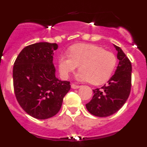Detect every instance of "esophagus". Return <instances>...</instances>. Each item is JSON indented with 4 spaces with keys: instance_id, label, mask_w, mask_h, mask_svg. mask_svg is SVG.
Returning a JSON list of instances; mask_svg holds the SVG:
<instances>
[{
    "instance_id": "34e87169",
    "label": "esophagus",
    "mask_w": 147,
    "mask_h": 147,
    "mask_svg": "<svg viewBox=\"0 0 147 147\" xmlns=\"http://www.w3.org/2000/svg\"><path fill=\"white\" fill-rule=\"evenodd\" d=\"M71 88H73V89H77V88H80V85H74V84H72L71 85Z\"/></svg>"
}]
</instances>
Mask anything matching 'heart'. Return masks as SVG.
Returning <instances> with one entry per match:
<instances>
[{
	"mask_svg": "<svg viewBox=\"0 0 147 147\" xmlns=\"http://www.w3.org/2000/svg\"><path fill=\"white\" fill-rule=\"evenodd\" d=\"M117 64L115 54L102 48L90 44H78L71 47L70 55L59 59L61 76L67 78L80 66L76 79L88 81L92 85H102L111 77Z\"/></svg>",
	"mask_w": 147,
	"mask_h": 147,
	"instance_id": "1",
	"label": "heart"
}]
</instances>
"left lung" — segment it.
<instances>
[{
  "label": "left lung",
  "mask_w": 147,
  "mask_h": 147,
  "mask_svg": "<svg viewBox=\"0 0 147 147\" xmlns=\"http://www.w3.org/2000/svg\"><path fill=\"white\" fill-rule=\"evenodd\" d=\"M114 47L119 61L115 74L107 84L93 90L94 95L86 105L88 112L98 117H107L119 111L130 93L132 65L121 48Z\"/></svg>",
  "instance_id": "obj_1"
}]
</instances>
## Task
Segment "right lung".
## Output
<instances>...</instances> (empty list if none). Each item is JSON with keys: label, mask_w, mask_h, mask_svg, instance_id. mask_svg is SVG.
I'll return each mask as SVG.
<instances>
[{"label": "right lung", "mask_w": 147, "mask_h": 147, "mask_svg": "<svg viewBox=\"0 0 147 147\" xmlns=\"http://www.w3.org/2000/svg\"><path fill=\"white\" fill-rule=\"evenodd\" d=\"M57 43L37 42L25 47L13 67L15 96L26 113L37 119H47L57 113L63 98L71 89L70 82L55 76L53 63Z\"/></svg>", "instance_id": "1"}]
</instances>
